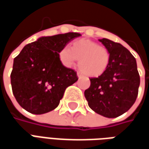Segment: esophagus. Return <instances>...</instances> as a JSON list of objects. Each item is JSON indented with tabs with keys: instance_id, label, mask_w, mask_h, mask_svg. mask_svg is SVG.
<instances>
[{
	"instance_id": "34e87169",
	"label": "esophagus",
	"mask_w": 149,
	"mask_h": 149,
	"mask_svg": "<svg viewBox=\"0 0 149 149\" xmlns=\"http://www.w3.org/2000/svg\"><path fill=\"white\" fill-rule=\"evenodd\" d=\"M77 77L78 78H81L82 77H83V75H82V73L80 72H77Z\"/></svg>"
}]
</instances>
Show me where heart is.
<instances>
[{
    "instance_id": "b5f03b06",
    "label": "heart",
    "mask_w": 149,
    "mask_h": 149,
    "mask_svg": "<svg viewBox=\"0 0 149 149\" xmlns=\"http://www.w3.org/2000/svg\"><path fill=\"white\" fill-rule=\"evenodd\" d=\"M62 65L72 67L80 59L79 67L84 74L90 77L100 76L109 67L110 53L109 50L90 40H80L72 44V49L63 47L58 53Z\"/></svg>"
}]
</instances>
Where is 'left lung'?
Instances as JSON below:
<instances>
[{
  "label": "left lung",
  "instance_id": "1",
  "mask_svg": "<svg viewBox=\"0 0 149 149\" xmlns=\"http://www.w3.org/2000/svg\"><path fill=\"white\" fill-rule=\"evenodd\" d=\"M99 41L109 52V65L98 77L90 78V87L84 91V97L94 112L115 118L127 112L135 103L140 75L136 59L125 47L106 38Z\"/></svg>",
  "mask_w": 149,
  "mask_h": 149
}]
</instances>
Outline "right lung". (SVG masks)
<instances>
[{
	"mask_svg": "<svg viewBox=\"0 0 149 149\" xmlns=\"http://www.w3.org/2000/svg\"><path fill=\"white\" fill-rule=\"evenodd\" d=\"M81 36L77 33L41 37L24 46L13 61L10 75L18 104L33 114L55 109L66 88L78 80L77 72L60 61L59 51Z\"/></svg>",
	"mask_w": 149,
	"mask_h": 149,
	"instance_id": "right-lung-1",
	"label": "right lung"
}]
</instances>
